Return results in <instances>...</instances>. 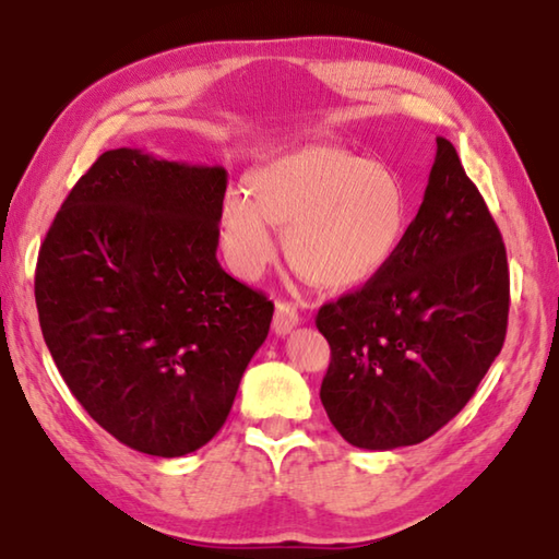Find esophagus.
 Wrapping results in <instances>:
<instances>
[{"instance_id":"34e87169","label":"esophagus","mask_w":559,"mask_h":559,"mask_svg":"<svg viewBox=\"0 0 559 559\" xmlns=\"http://www.w3.org/2000/svg\"><path fill=\"white\" fill-rule=\"evenodd\" d=\"M298 322H300V314L296 306H290V302H276V312H273V332H276L278 337H286L293 328H298Z\"/></svg>"}]
</instances>
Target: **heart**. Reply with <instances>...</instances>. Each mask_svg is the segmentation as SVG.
<instances>
[{
    "label": "heart",
    "mask_w": 559,
    "mask_h": 559,
    "mask_svg": "<svg viewBox=\"0 0 559 559\" xmlns=\"http://www.w3.org/2000/svg\"><path fill=\"white\" fill-rule=\"evenodd\" d=\"M251 195L229 190L219 207L231 266L257 278L276 259L271 224L286 229L293 269L324 290L379 278L411 229V200L393 168L332 144L288 151L249 178Z\"/></svg>",
    "instance_id": "1"
}]
</instances>
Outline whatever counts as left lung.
Wrapping results in <instances>:
<instances>
[{
	"label": "left lung",
	"mask_w": 559,
	"mask_h": 559,
	"mask_svg": "<svg viewBox=\"0 0 559 559\" xmlns=\"http://www.w3.org/2000/svg\"><path fill=\"white\" fill-rule=\"evenodd\" d=\"M332 359L320 401L344 440H428L472 399L509 324V263L489 207L448 139L399 257L318 312Z\"/></svg>",
	"instance_id": "1"
}]
</instances>
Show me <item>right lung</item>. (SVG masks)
Returning <instances> with one entry per match:
<instances>
[{"label":"right lung","mask_w":559,"mask_h":559,"mask_svg":"<svg viewBox=\"0 0 559 559\" xmlns=\"http://www.w3.org/2000/svg\"><path fill=\"white\" fill-rule=\"evenodd\" d=\"M222 166L105 151L40 245V332L70 393L127 448L182 456L225 425L273 302L219 266Z\"/></svg>","instance_id":"obj_1"}]
</instances>
